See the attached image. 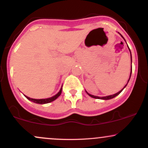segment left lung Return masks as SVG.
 Returning a JSON list of instances; mask_svg holds the SVG:
<instances>
[{
    "mask_svg": "<svg viewBox=\"0 0 148 148\" xmlns=\"http://www.w3.org/2000/svg\"><path fill=\"white\" fill-rule=\"evenodd\" d=\"M120 35H121L122 37H123V35H121V34H120ZM124 38V37H123ZM126 42V41H125ZM128 46V45H127ZM130 53H131V51H130ZM131 61H132V54H131ZM131 74H132V70H131V72H130V79H129V80H128V81H127V84H128V82H129V81H130V77H131ZM127 84L125 85V87H124L123 89L121 90H120L118 92H117V93H115V94H114V95H109V96H106V97H97V96H95V95H90V94H89V93L87 91H86V92H87V94L89 96H90L91 97H93V98H95V99H104V100H108V99H113V98H114L115 97H116L117 95H118L119 94H120V92H121L123 90V89L124 88H125V87H126L127 86Z\"/></svg>",
    "mask_w": 148,
    "mask_h": 148,
    "instance_id": "8db88e82",
    "label": "left lung"
}]
</instances>
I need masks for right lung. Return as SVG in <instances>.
I'll use <instances>...</instances> for the list:
<instances>
[{
  "label": "right lung",
  "mask_w": 148,
  "mask_h": 148,
  "mask_svg": "<svg viewBox=\"0 0 148 148\" xmlns=\"http://www.w3.org/2000/svg\"><path fill=\"white\" fill-rule=\"evenodd\" d=\"M62 88H60V91H59L58 92L57 94L56 95L53 96V97H50V98H47V99H32V98L28 97H27V96H25V97L27 98V99H29L30 101H33V102H34V103H40V104H45V103H50V102H51V101H54V100L56 99L58 97L60 96V95H61V92H62Z\"/></svg>",
  "instance_id": "add662e5"
}]
</instances>
